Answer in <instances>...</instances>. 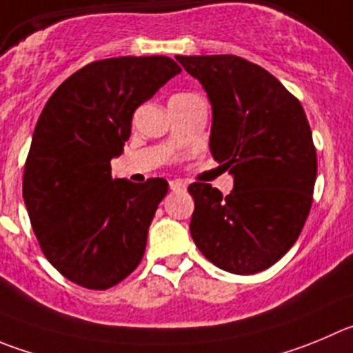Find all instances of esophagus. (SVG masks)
Listing matches in <instances>:
<instances>
[{
	"label": "esophagus",
	"mask_w": 353,
	"mask_h": 353,
	"mask_svg": "<svg viewBox=\"0 0 353 353\" xmlns=\"http://www.w3.org/2000/svg\"><path fill=\"white\" fill-rule=\"evenodd\" d=\"M170 189L173 190V192H182V190L187 189V183L182 182V180H171Z\"/></svg>",
	"instance_id": "obj_1"
}]
</instances>
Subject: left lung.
I'll return each mask as SVG.
<instances>
[{"instance_id": "obj_1", "label": "left lung", "mask_w": 353, "mask_h": 353, "mask_svg": "<svg viewBox=\"0 0 353 353\" xmlns=\"http://www.w3.org/2000/svg\"><path fill=\"white\" fill-rule=\"evenodd\" d=\"M213 107L210 149L234 174L229 196L190 183V234L201 253L239 275L272 267L300 237L317 176L300 100L268 70L236 55L176 57Z\"/></svg>"}]
</instances>
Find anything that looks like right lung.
Segmentation results:
<instances>
[{
  "label": "right lung",
  "instance_id": "1",
  "mask_svg": "<svg viewBox=\"0 0 353 353\" xmlns=\"http://www.w3.org/2000/svg\"><path fill=\"white\" fill-rule=\"evenodd\" d=\"M182 70L170 57L95 60L53 92L36 123L22 196L46 260L103 291L139 267L168 182L114 179L110 159L132 135L137 107Z\"/></svg>",
  "mask_w": 353,
  "mask_h": 353
}]
</instances>
